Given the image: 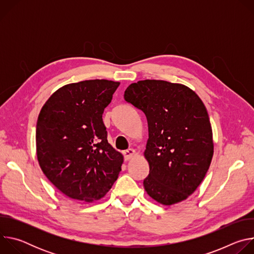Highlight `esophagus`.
Returning <instances> with one entry per match:
<instances>
[{
	"label": "esophagus",
	"mask_w": 254,
	"mask_h": 254,
	"mask_svg": "<svg viewBox=\"0 0 254 254\" xmlns=\"http://www.w3.org/2000/svg\"><path fill=\"white\" fill-rule=\"evenodd\" d=\"M134 154H135V151L133 150V149H128V150H127V151H125L124 152V157H125V160L126 161H128V160H130L133 156H134Z\"/></svg>",
	"instance_id": "obj_1"
}]
</instances>
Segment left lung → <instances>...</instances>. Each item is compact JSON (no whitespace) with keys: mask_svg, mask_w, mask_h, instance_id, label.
Returning a JSON list of instances; mask_svg holds the SVG:
<instances>
[{"mask_svg":"<svg viewBox=\"0 0 254 254\" xmlns=\"http://www.w3.org/2000/svg\"><path fill=\"white\" fill-rule=\"evenodd\" d=\"M125 99L146 115V192L163 205L187 199L203 181L213 157L212 128L206 107L189 87L164 80H140Z\"/></svg>","mask_w":254,"mask_h":254,"instance_id":"obj_1","label":"left lung"}]
</instances>
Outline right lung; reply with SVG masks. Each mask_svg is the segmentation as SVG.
I'll return each instance as SVG.
<instances>
[{"label": "right lung", "instance_id": "obj_1", "mask_svg": "<svg viewBox=\"0 0 254 254\" xmlns=\"http://www.w3.org/2000/svg\"><path fill=\"white\" fill-rule=\"evenodd\" d=\"M120 82L70 83L43 105L36 127L39 165L65 196L85 202L102 198L122 171L124 157L107 141L102 122Z\"/></svg>", "mask_w": 254, "mask_h": 254}]
</instances>
